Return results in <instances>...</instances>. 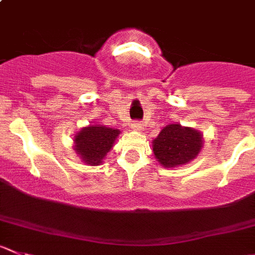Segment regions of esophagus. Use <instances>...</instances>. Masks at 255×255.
Here are the masks:
<instances>
[{
	"mask_svg": "<svg viewBox=\"0 0 255 255\" xmlns=\"http://www.w3.org/2000/svg\"><path fill=\"white\" fill-rule=\"evenodd\" d=\"M132 127H133V129L137 130V132H142L143 128H144V127H143V125H142V123H140V122H135V123H133Z\"/></svg>",
	"mask_w": 255,
	"mask_h": 255,
	"instance_id": "34e87169",
	"label": "esophagus"
}]
</instances>
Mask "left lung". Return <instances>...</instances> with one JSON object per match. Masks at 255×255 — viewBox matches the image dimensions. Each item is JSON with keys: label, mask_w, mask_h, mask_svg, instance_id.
Segmentation results:
<instances>
[{"label": "left lung", "mask_w": 255, "mask_h": 255, "mask_svg": "<svg viewBox=\"0 0 255 255\" xmlns=\"http://www.w3.org/2000/svg\"><path fill=\"white\" fill-rule=\"evenodd\" d=\"M204 138L199 130L172 123L163 128L152 140L154 157L164 168L184 165L198 157Z\"/></svg>", "instance_id": "obj_1"}]
</instances>
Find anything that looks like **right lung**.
I'll return each mask as SVG.
<instances>
[{
    "instance_id": "right-lung-1",
    "label": "right lung",
    "mask_w": 255,
    "mask_h": 255,
    "mask_svg": "<svg viewBox=\"0 0 255 255\" xmlns=\"http://www.w3.org/2000/svg\"><path fill=\"white\" fill-rule=\"evenodd\" d=\"M121 130L96 123L81 128L73 138V149L88 165H100L115 145Z\"/></svg>"
}]
</instances>
